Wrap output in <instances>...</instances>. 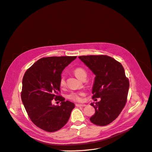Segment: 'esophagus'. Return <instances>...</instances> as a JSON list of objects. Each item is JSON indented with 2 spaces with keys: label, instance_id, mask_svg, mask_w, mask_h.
Returning <instances> with one entry per match:
<instances>
[{
  "label": "esophagus",
  "instance_id": "esophagus-1",
  "mask_svg": "<svg viewBox=\"0 0 152 152\" xmlns=\"http://www.w3.org/2000/svg\"><path fill=\"white\" fill-rule=\"evenodd\" d=\"M76 107H84L86 106L85 104H76Z\"/></svg>",
  "mask_w": 152,
  "mask_h": 152
}]
</instances>
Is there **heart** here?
Returning <instances> with one entry per match:
<instances>
[{"instance_id":"heart-1","label":"heart","mask_w":152,"mask_h":152,"mask_svg":"<svg viewBox=\"0 0 152 152\" xmlns=\"http://www.w3.org/2000/svg\"><path fill=\"white\" fill-rule=\"evenodd\" d=\"M74 73L75 76L81 80V78L84 76L86 75V72L85 69L82 68H76L74 69ZM60 85L61 88H64L66 85L65 77L64 75H61L60 80ZM86 96V92L83 91H77V92H71L68 95V98L69 99L75 101V102H82L83 101V97Z\"/></svg>"}]
</instances>
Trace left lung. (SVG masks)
Wrapping results in <instances>:
<instances>
[{"label": "left lung", "mask_w": 152, "mask_h": 152, "mask_svg": "<svg viewBox=\"0 0 152 152\" xmlns=\"http://www.w3.org/2000/svg\"><path fill=\"white\" fill-rule=\"evenodd\" d=\"M79 58L96 75L92 88V99L101 98L91 105L95 114L90 118L92 123L105 126L119 115L127 102L129 79L120 62L107 55L80 56Z\"/></svg>", "instance_id": "8db88e82"}]
</instances>
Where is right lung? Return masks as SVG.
I'll return each instance as SVG.
<instances>
[{"instance_id": "obj_1", "label": "right lung", "mask_w": 152, "mask_h": 152, "mask_svg": "<svg viewBox=\"0 0 152 152\" xmlns=\"http://www.w3.org/2000/svg\"><path fill=\"white\" fill-rule=\"evenodd\" d=\"M77 56H51L39 59L25 72L21 99L27 114L36 126L54 132L68 121L75 104L60 95L63 70ZM55 100L60 106L52 105Z\"/></svg>"}]
</instances>
